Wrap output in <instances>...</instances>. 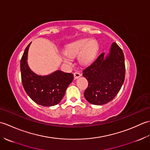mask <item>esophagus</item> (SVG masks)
I'll list each match as a JSON object with an SVG mask.
<instances>
[{
    "instance_id": "34e87169",
    "label": "esophagus",
    "mask_w": 150,
    "mask_h": 150,
    "mask_svg": "<svg viewBox=\"0 0 150 150\" xmlns=\"http://www.w3.org/2000/svg\"><path fill=\"white\" fill-rule=\"evenodd\" d=\"M73 75H74V78L75 79H77L78 78H79L81 76V74L79 72H75L74 73H73Z\"/></svg>"
}]
</instances>
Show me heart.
Segmentation results:
<instances>
[{
  "instance_id": "obj_1",
  "label": "heart",
  "mask_w": 150,
  "mask_h": 150,
  "mask_svg": "<svg viewBox=\"0 0 150 150\" xmlns=\"http://www.w3.org/2000/svg\"><path fill=\"white\" fill-rule=\"evenodd\" d=\"M98 45L95 40L83 39L70 44L66 51V54L68 57H73L79 54V60L82 64H88L92 62L95 58ZM67 63L69 62V60L67 58L64 59Z\"/></svg>"
}]
</instances>
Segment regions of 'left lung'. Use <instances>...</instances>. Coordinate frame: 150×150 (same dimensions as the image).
Returning a JSON list of instances; mask_svg holds the SVG:
<instances>
[{
	"label": "left lung",
	"instance_id": "left-lung-1",
	"mask_svg": "<svg viewBox=\"0 0 150 150\" xmlns=\"http://www.w3.org/2000/svg\"><path fill=\"white\" fill-rule=\"evenodd\" d=\"M103 53L83 70L88 81L84 97L89 103L103 105L109 103L119 93L125 79V63L122 49L113 42L110 54L104 59Z\"/></svg>",
	"mask_w": 150,
	"mask_h": 150
}]
</instances>
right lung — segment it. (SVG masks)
Instances as JSON below:
<instances>
[{"label":"right lung","mask_w":150,"mask_h":150,"mask_svg":"<svg viewBox=\"0 0 150 150\" xmlns=\"http://www.w3.org/2000/svg\"><path fill=\"white\" fill-rule=\"evenodd\" d=\"M30 44L26 47L21 60L22 86L35 103L44 106H55L62 100L67 88L73 81V75L60 70L47 76L36 75L30 69L27 63Z\"/></svg>","instance_id":"1"}]
</instances>
